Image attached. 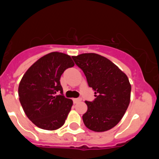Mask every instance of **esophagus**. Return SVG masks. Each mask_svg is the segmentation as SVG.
Returning a JSON list of instances; mask_svg holds the SVG:
<instances>
[{
    "label": "esophagus",
    "mask_w": 159,
    "mask_h": 159,
    "mask_svg": "<svg viewBox=\"0 0 159 159\" xmlns=\"http://www.w3.org/2000/svg\"><path fill=\"white\" fill-rule=\"evenodd\" d=\"M81 100V98H75V99H73V102H74V103H78V102H80Z\"/></svg>",
    "instance_id": "esophagus-1"
}]
</instances>
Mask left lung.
Here are the masks:
<instances>
[{"label": "left lung", "mask_w": 159, "mask_h": 159, "mask_svg": "<svg viewBox=\"0 0 159 159\" xmlns=\"http://www.w3.org/2000/svg\"><path fill=\"white\" fill-rule=\"evenodd\" d=\"M72 58L95 92V100L85 101L88 109L82 116L84 125L95 132L111 129L121 121L129 104L131 85L128 77L100 55L84 53Z\"/></svg>", "instance_id": "8db88e82"}]
</instances>
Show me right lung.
<instances>
[{
	"instance_id": "obj_1",
	"label": "right lung",
	"mask_w": 159,
	"mask_h": 159,
	"mask_svg": "<svg viewBox=\"0 0 159 159\" xmlns=\"http://www.w3.org/2000/svg\"><path fill=\"white\" fill-rule=\"evenodd\" d=\"M74 65L70 56L54 52L40 58L22 78L19 101L27 118L39 128L55 130L64 124L73 101L63 96L59 80Z\"/></svg>"
}]
</instances>
